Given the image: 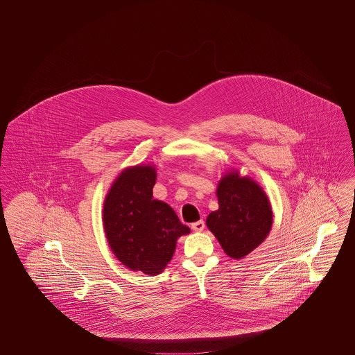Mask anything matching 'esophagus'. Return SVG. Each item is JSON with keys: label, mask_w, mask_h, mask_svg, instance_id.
Returning a JSON list of instances; mask_svg holds the SVG:
<instances>
[{"label": "esophagus", "mask_w": 355, "mask_h": 355, "mask_svg": "<svg viewBox=\"0 0 355 355\" xmlns=\"http://www.w3.org/2000/svg\"><path fill=\"white\" fill-rule=\"evenodd\" d=\"M203 227H205V222H203L202 220H197V222L191 223V229H193L194 232H202Z\"/></svg>", "instance_id": "obj_1"}]
</instances>
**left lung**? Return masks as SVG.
<instances>
[{
  "label": "left lung",
  "instance_id": "left-lung-1",
  "mask_svg": "<svg viewBox=\"0 0 355 355\" xmlns=\"http://www.w3.org/2000/svg\"><path fill=\"white\" fill-rule=\"evenodd\" d=\"M220 209L207 216L206 225L232 258L239 259L258 248L272 223L270 203L265 191L248 177L230 173L217 189Z\"/></svg>",
  "mask_w": 355,
  "mask_h": 355
}]
</instances>
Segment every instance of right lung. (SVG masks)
Masks as SVG:
<instances>
[{
  "mask_svg": "<svg viewBox=\"0 0 355 355\" xmlns=\"http://www.w3.org/2000/svg\"><path fill=\"white\" fill-rule=\"evenodd\" d=\"M153 166L121 173L103 203V227L119 261L132 270L155 275L168 265L177 238L189 234L168 203L153 198Z\"/></svg>",
  "mask_w": 355,
  "mask_h": 355,
  "instance_id": "add662e5",
  "label": "right lung"
}]
</instances>
